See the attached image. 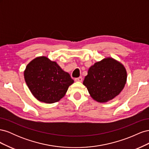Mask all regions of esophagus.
Segmentation results:
<instances>
[{"mask_svg":"<svg viewBox=\"0 0 149 149\" xmlns=\"http://www.w3.org/2000/svg\"><path fill=\"white\" fill-rule=\"evenodd\" d=\"M74 81L76 82H81L83 81V78H82V77H81V76H80V77H79V78H75Z\"/></svg>","mask_w":149,"mask_h":149,"instance_id":"esophagus-1","label":"esophagus"}]
</instances>
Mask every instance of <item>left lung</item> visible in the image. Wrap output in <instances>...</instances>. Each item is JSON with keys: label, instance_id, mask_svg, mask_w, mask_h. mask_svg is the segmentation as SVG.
<instances>
[{"label": "left lung", "instance_id": "8db88e82", "mask_svg": "<svg viewBox=\"0 0 149 149\" xmlns=\"http://www.w3.org/2000/svg\"><path fill=\"white\" fill-rule=\"evenodd\" d=\"M127 77V71L120 62L106 57L89 68L83 84L94 100L106 103L123 91Z\"/></svg>", "mask_w": 149, "mask_h": 149}]
</instances>
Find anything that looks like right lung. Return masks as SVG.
I'll use <instances>...</instances> for the list:
<instances>
[{
    "instance_id": "1",
    "label": "right lung",
    "mask_w": 149,
    "mask_h": 149,
    "mask_svg": "<svg viewBox=\"0 0 149 149\" xmlns=\"http://www.w3.org/2000/svg\"><path fill=\"white\" fill-rule=\"evenodd\" d=\"M24 78L33 96L47 104L59 101L74 83L68 73L45 56L34 58L26 65Z\"/></svg>"
}]
</instances>
